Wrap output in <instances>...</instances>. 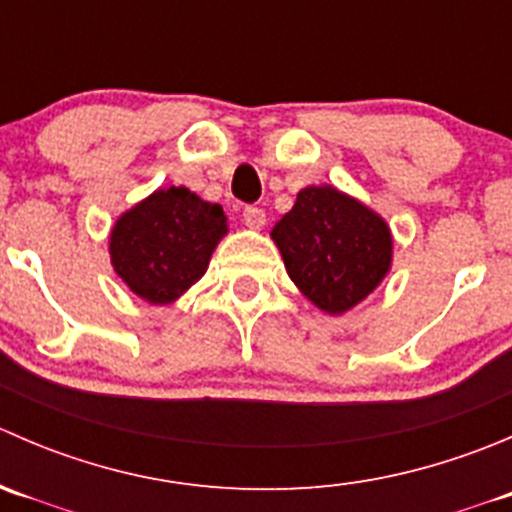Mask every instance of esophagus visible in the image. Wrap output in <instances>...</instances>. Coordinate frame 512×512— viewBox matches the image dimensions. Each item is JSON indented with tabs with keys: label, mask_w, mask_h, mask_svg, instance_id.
Here are the masks:
<instances>
[{
	"label": "esophagus",
	"mask_w": 512,
	"mask_h": 512,
	"mask_svg": "<svg viewBox=\"0 0 512 512\" xmlns=\"http://www.w3.org/2000/svg\"><path fill=\"white\" fill-rule=\"evenodd\" d=\"M242 220L250 227H262L265 225V210L257 208V205H247V208L242 210Z\"/></svg>",
	"instance_id": "esophagus-1"
}]
</instances>
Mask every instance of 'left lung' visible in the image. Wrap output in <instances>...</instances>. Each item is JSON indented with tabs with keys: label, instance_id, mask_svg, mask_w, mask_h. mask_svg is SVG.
<instances>
[{
	"label": "left lung",
	"instance_id": "1",
	"mask_svg": "<svg viewBox=\"0 0 512 512\" xmlns=\"http://www.w3.org/2000/svg\"><path fill=\"white\" fill-rule=\"evenodd\" d=\"M272 240L294 285L329 314L359 304L391 265V232L384 220L329 185L299 190Z\"/></svg>",
	"mask_w": 512,
	"mask_h": 512
}]
</instances>
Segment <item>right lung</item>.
<instances>
[{
  "instance_id": "right-lung-1",
  "label": "right lung",
  "mask_w": 512,
  "mask_h": 512,
  "mask_svg": "<svg viewBox=\"0 0 512 512\" xmlns=\"http://www.w3.org/2000/svg\"><path fill=\"white\" fill-rule=\"evenodd\" d=\"M225 232L220 205L173 185L121 215L111 232V262L138 297L168 304L205 275Z\"/></svg>"
}]
</instances>
